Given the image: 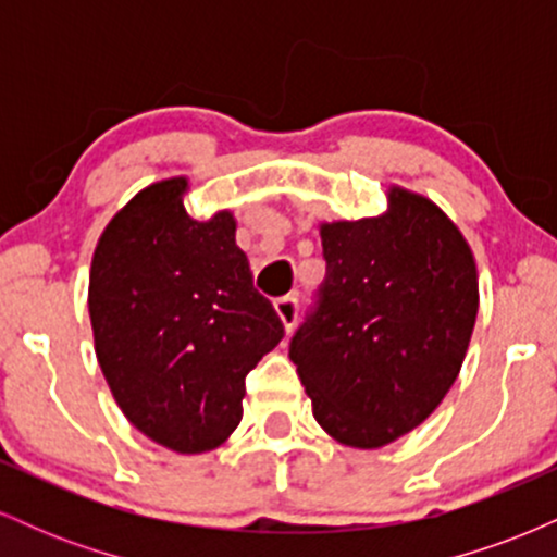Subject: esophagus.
<instances>
[{
  "label": "esophagus",
  "mask_w": 557,
  "mask_h": 557,
  "mask_svg": "<svg viewBox=\"0 0 557 557\" xmlns=\"http://www.w3.org/2000/svg\"><path fill=\"white\" fill-rule=\"evenodd\" d=\"M274 311H277L280 322H283V327L290 332L296 327L298 322V298L296 296H283L274 300Z\"/></svg>",
  "instance_id": "obj_1"
}]
</instances>
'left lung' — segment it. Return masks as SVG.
I'll return each instance as SVG.
<instances>
[{"instance_id":"1","label":"left lung","mask_w":557,"mask_h":557,"mask_svg":"<svg viewBox=\"0 0 557 557\" xmlns=\"http://www.w3.org/2000/svg\"><path fill=\"white\" fill-rule=\"evenodd\" d=\"M327 274L290 341L311 411L337 443L372 450L419 426L453 387L479 311L476 264L430 198L319 227Z\"/></svg>"}]
</instances>
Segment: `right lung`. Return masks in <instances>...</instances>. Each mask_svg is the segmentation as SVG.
Here are the masks:
<instances>
[{
    "instance_id": "right-lung-1",
    "label": "right lung",
    "mask_w": 557,
    "mask_h": 557,
    "mask_svg": "<svg viewBox=\"0 0 557 557\" xmlns=\"http://www.w3.org/2000/svg\"><path fill=\"white\" fill-rule=\"evenodd\" d=\"M185 177L144 188L112 216L91 261L96 359L136 430L177 453L222 445L246 376L283 341L277 311L235 246L230 212L198 222Z\"/></svg>"
}]
</instances>
